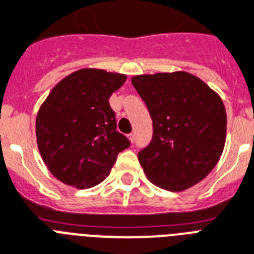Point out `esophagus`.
<instances>
[{
	"instance_id": "obj_1",
	"label": "esophagus",
	"mask_w": 254,
	"mask_h": 254,
	"mask_svg": "<svg viewBox=\"0 0 254 254\" xmlns=\"http://www.w3.org/2000/svg\"><path fill=\"white\" fill-rule=\"evenodd\" d=\"M128 137H129V140H131V141H132V143H133V141H135V133H129V135H128Z\"/></svg>"
}]
</instances>
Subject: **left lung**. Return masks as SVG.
I'll use <instances>...</instances> for the list:
<instances>
[{
  "label": "left lung",
  "instance_id": "1",
  "mask_svg": "<svg viewBox=\"0 0 254 254\" xmlns=\"http://www.w3.org/2000/svg\"><path fill=\"white\" fill-rule=\"evenodd\" d=\"M153 126L152 139L137 153L152 184L181 191L202 181L222 155L226 109L203 81L186 72L132 77Z\"/></svg>",
  "mask_w": 254,
  "mask_h": 254
}]
</instances>
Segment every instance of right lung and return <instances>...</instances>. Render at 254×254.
<instances>
[{
  "label": "right lung",
  "mask_w": 254,
  "mask_h": 254,
  "mask_svg": "<svg viewBox=\"0 0 254 254\" xmlns=\"http://www.w3.org/2000/svg\"><path fill=\"white\" fill-rule=\"evenodd\" d=\"M125 74L80 69L59 82L36 117V140L47 168L69 186L92 188L109 176L119 152L131 145L117 131L109 98Z\"/></svg>",
  "instance_id": "right-lung-1"
}]
</instances>
